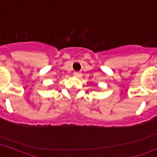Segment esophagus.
Returning a JSON list of instances; mask_svg holds the SVG:
<instances>
[{
    "mask_svg": "<svg viewBox=\"0 0 157 157\" xmlns=\"http://www.w3.org/2000/svg\"><path fill=\"white\" fill-rule=\"evenodd\" d=\"M74 75H75V77L80 78L81 76H82V74H81L80 72H75V73H74Z\"/></svg>",
    "mask_w": 157,
    "mask_h": 157,
    "instance_id": "esophagus-1",
    "label": "esophagus"
}]
</instances>
